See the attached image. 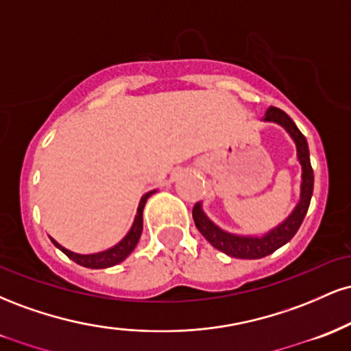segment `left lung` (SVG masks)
Returning <instances> with one entry per match:
<instances>
[{
    "mask_svg": "<svg viewBox=\"0 0 351 351\" xmlns=\"http://www.w3.org/2000/svg\"><path fill=\"white\" fill-rule=\"evenodd\" d=\"M264 120L265 122H276L282 125L289 132V135L292 136L293 142H295L297 158H299L302 165V184L300 201L292 211V215L279 226L274 228L271 232H267V234L252 237L231 234V232H226L221 228H217L204 215L203 209H201V203H196L195 208H193V219H195L196 228H198L201 234L206 237L208 243L213 247H216L217 251L228 254L231 257H237V259H261V257L269 256V254L277 251L284 244H287L295 236V232L299 231L302 221H304L308 211L310 199H312L313 193V170L312 165H310L308 143L305 136L302 135V132L297 128V125L293 123L291 117L277 107H269L264 115Z\"/></svg>",
    "mask_w": 351,
    "mask_h": 351,
    "instance_id": "obj_1",
    "label": "left lung"
}]
</instances>
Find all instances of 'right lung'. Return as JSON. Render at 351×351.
Here are the masks:
<instances>
[{
    "label": "right lung",
    "mask_w": 351,
    "mask_h": 351,
    "mask_svg": "<svg viewBox=\"0 0 351 351\" xmlns=\"http://www.w3.org/2000/svg\"><path fill=\"white\" fill-rule=\"evenodd\" d=\"M153 193L155 191H148L147 195L142 196V199H140V204H138V209H136L135 221H134V224H132L130 231H128L127 236H125L119 244H115L114 247L107 249V251H104V252H95V254H75V252L69 251V249L62 247V245H60L59 243H56V241L51 237L52 244H54L56 247H59L60 251L66 254L69 259L74 261V263H77L79 265H84V267H88V269H106V267H112V265L122 263L125 257H128V254L134 251L136 243H138L140 236H142L143 208H145V203H147V199L150 198Z\"/></svg>",
    "instance_id": "right-lung-1"
}]
</instances>
